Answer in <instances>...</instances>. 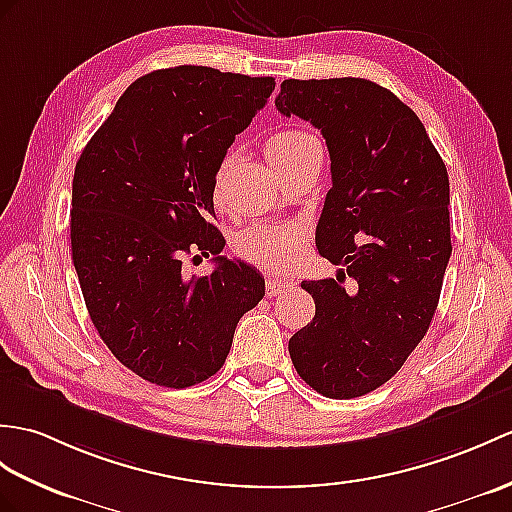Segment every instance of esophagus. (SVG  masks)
I'll return each mask as SVG.
<instances>
[{
    "label": "esophagus",
    "instance_id": "1",
    "mask_svg": "<svg viewBox=\"0 0 512 512\" xmlns=\"http://www.w3.org/2000/svg\"><path fill=\"white\" fill-rule=\"evenodd\" d=\"M288 288H290V283L285 281V279H279V277H270V279L266 281V294H268V296H277V294L285 292Z\"/></svg>",
    "mask_w": 512,
    "mask_h": 512
}]
</instances>
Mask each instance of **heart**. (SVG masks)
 <instances>
[{
  "label": "heart",
  "mask_w": 512,
  "mask_h": 512,
  "mask_svg": "<svg viewBox=\"0 0 512 512\" xmlns=\"http://www.w3.org/2000/svg\"><path fill=\"white\" fill-rule=\"evenodd\" d=\"M312 141L314 137L303 133V130H279L266 139L264 152L272 168L283 174ZM303 242L305 229L301 224H255V227L240 233L235 240V248L246 261L259 268L285 270L299 257Z\"/></svg>",
  "instance_id": "obj_1"
}]
</instances>
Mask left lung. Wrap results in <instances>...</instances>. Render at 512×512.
I'll return each instance as SVG.
<instances>
[{"mask_svg":"<svg viewBox=\"0 0 512 512\" xmlns=\"http://www.w3.org/2000/svg\"><path fill=\"white\" fill-rule=\"evenodd\" d=\"M281 115L323 133L331 189L318 253L338 279L303 281L316 314L290 338L296 373L329 399L386 384L423 340L451 255L447 168L410 106L364 78L283 80ZM349 274L356 290L347 293Z\"/></svg>","mask_w":512,"mask_h":512,"instance_id":"obj_1","label":"left lung"}]
</instances>
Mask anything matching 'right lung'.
<instances>
[{"instance_id": "right-lung-1", "label": "right lung", "mask_w": 512, "mask_h": 512, "mask_svg": "<svg viewBox=\"0 0 512 512\" xmlns=\"http://www.w3.org/2000/svg\"><path fill=\"white\" fill-rule=\"evenodd\" d=\"M275 78L200 65L137 78L82 150L71 259L93 327L126 368L165 388L216 375L240 318L264 299L259 270L222 257L216 174ZM187 256L217 270L187 278Z\"/></svg>"}]
</instances>
